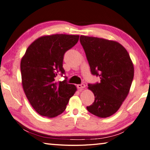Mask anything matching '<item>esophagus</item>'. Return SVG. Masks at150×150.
<instances>
[{
    "label": "esophagus",
    "instance_id": "esophagus-1",
    "mask_svg": "<svg viewBox=\"0 0 150 150\" xmlns=\"http://www.w3.org/2000/svg\"><path fill=\"white\" fill-rule=\"evenodd\" d=\"M85 86H86L85 84H84V83H81V84H77V88L80 89V90L83 89V88H84V87H85Z\"/></svg>",
    "mask_w": 150,
    "mask_h": 150
}]
</instances>
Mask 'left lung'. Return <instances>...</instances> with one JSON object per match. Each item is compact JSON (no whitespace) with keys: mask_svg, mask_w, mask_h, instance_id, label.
<instances>
[{"mask_svg":"<svg viewBox=\"0 0 150 150\" xmlns=\"http://www.w3.org/2000/svg\"><path fill=\"white\" fill-rule=\"evenodd\" d=\"M80 42L93 75L100 82L88 84L94 102L86 109L99 117L117 112L129 94L134 77V66L128 52L119 42L81 35Z\"/></svg>","mask_w":150,"mask_h":150,"instance_id":"8db88e82","label":"left lung"}]
</instances>
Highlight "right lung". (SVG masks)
Returning <instances> with one entry per match:
<instances>
[{"mask_svg":"<svg viewBox=\"0 0 150 150\" xmlns=\"http://www.w3.org/2000/svg\"><path fill=\"white\" fill-rule=\"evenodd\" d=\"M79 36L56 34L39 38L27 49L20 69L23 91L32 107L40 115L54 117L64 112L77 90L65 80L56 82L66 52L77 44Z\"/></svg>","mask_w":150,"mask_h":150,"instance_id":"right-lung-1","label":"right lung"}]
</instances>
